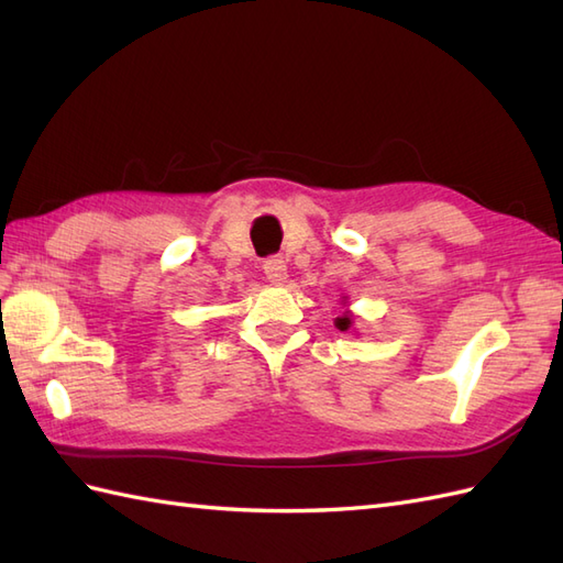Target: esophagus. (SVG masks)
I'll use <instances>...</instances> for the list:
<instances>
[{
	"instance_id": "34e87169",
	"label": "esophagus",
	"mask_w": 563,
	"mask_h": 563,
	"mask_svg": "<svg viewBox=\"0 0 563 563\" xmlns=\"http://www.w3.org/2000/svg\"><path fill=\"white\" fill-rule=\"evenodd\" d=\"M265 275H267V279L275 284V286H279V284H284L286 282V277H288V269H286V263L282 261V257H269V261H265Z\"/></svg>"
}]
</instances>
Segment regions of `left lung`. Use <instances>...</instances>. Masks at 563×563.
Segmentation results:
<instances>
[{"label":"left lung","instance_id":"8db88e82","mask_svg":"<svg viewBox=\"0 0 563 563\" xmlns=\"http://www.w3.org/2000/svg\"><path fill=\"white\" fill-rule=\"evenodd\" d=\"M345 296H343V308H345ZM333 324H336V329H341V331H353V324H355V314L351 312V310H347L345 308V312L341 314V317H336V319H333Z\"/></svg>","mask_w":563,"mask_h":563}]
</instances>
